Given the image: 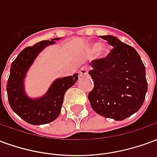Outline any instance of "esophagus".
I'll return each mask as SVG.
<instances>
[{"label":"esophagus","mask_w":157,"mask_h":157,"mask_svg":"<svg viewBox=\"0 0 157 157\" xmlns=\"http://www.w3.org/2000/svg\"><path fill=\"white\" fill-rule=\"evenodd\" d=\"M87 73H88V68L87 67H82V68L80 69V71H79V75L80 76H83V75H87Z\"/></svg>","instance_id":"obj_1"}]
</instances>
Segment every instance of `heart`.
<instances>
[{
  "label": "heart",
  "mask_w": 157,
  "mask_h": 157,
  "mask_svg": "<svg viewBox=\"0 0 157 157\" xmlns=\"http://www.w3.org/2000/svg\"><path fill=\"white\" fill-rule=\"evenodd\" d=\"M99 52L100 53H102V54H105L106 52L108 51V48L106 47H100V44H94L92 45V48H91V51L92 53H96V52Z\"/></svg>",
  "instance_id": "1"
}]
</instances>
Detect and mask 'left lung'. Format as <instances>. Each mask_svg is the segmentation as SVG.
<instances>
[{
  "instance_id": "1",
  "label": "left lung",
  "mask_w": 157,
  "mask_h": 157,
  "mask_svg": "<svg viewBox=\"0 0 157 157\" xmlns=\"http://www.w3.org/2000/svg\"><path fill=\"white\" fill-rule=\"evenodd\" d=\"M113 48L105 58L91 62L89 75L94 86L89 102L97 113L124 120L141 108L147 92L145 67L135 48L114 36L105 35Z\"/></svg>"
}]
</instances>
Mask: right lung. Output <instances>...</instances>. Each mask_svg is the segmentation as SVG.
<instances>
[{
	"mask_svg": "<svg viewBox=\"0 0 157 157\" xmlns=\"http://www.w3.org/2000/svg\"><path fill=\"white\" fill-rule=\"evenodd\" d=\"M44 40L33 46H29L19 53L10 69L6 91L9 104L12 109L30 124H48L58 118L61 111L65 92L74 85L78 79V74L57 79L44 97L38 99L29 98L24 92L23 81L26 72L32 65L37 55L55 40Z\"/></svg>",
	"mask_w": 157,
	"mask_h": 157,
	"instance_id": "add662e5",
	"label": "right lung"
}]
</instances>
